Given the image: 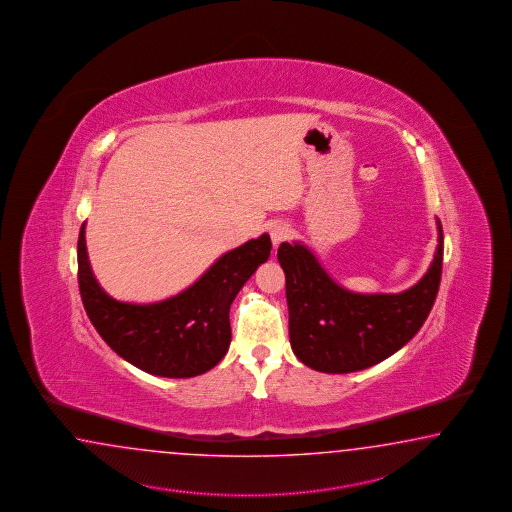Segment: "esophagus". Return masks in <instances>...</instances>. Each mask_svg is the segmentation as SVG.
Masks as SVG:
<instances>
[{
    "mask_svg": "<svg viewBox=\"0 0 512 512\" xmlns=\"http://www.w3.org/2000/svg\"><path fill=\"white\" fill-rule=\"evenodd\" d=\"M290 235H292V229L288 228V224H283V222L273 224L272 229H270L273 246H279L284 240L290 239Z\"/></svg>",
    "mask_w": 512,
    "mask_h": 512,
    "instance_id": "obj_1",
    "label": "esophagus"
}]
</instances>
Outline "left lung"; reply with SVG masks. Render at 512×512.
Here are the masks:
<instances>
[{
    "label": "left lung",
    "instance_id": "1",
    "mask_svg": "<svg viewBox=\"0 0 512 512\" xmlns=\"http://www.w3.org/2000/svg\"><path fill=\"white\" fill-rule=\"evenodd\" d=\"M439 244L419 283L400 294H354L334 283L301 242H283L277 259L286 277L288 330L297 358L321 373H353L378 364L408 343L428 318L443 272Z\"/></svg>",
    "mask_w": 512,
    "mask_h": 512
}]
</instances>
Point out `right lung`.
Returning <instances> with one entry per match:
<instances>
[{"mask_svg": "<svg viewBox=\"0 0 512 512\" xmlns=\"http://www.w3.org/2000/svg\"><path fill=\"white\" fill-rule=\"evenodd\" d=\"M82 224L77 244L79 288L93 327L115 353L150 375L191 378L213 369L231 341L229 307L262 262L272 240L264 233L224 253L178 296L136 305L108 296L91 272Z\"/></svg>", "mask_w": 512, "mask_h": 512, "instance_id": "obj_1", "label": "right lung"}]
</instances>
